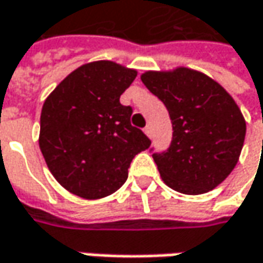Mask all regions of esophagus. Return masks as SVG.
<instances>
[{
  "instance_id": "34e87169",
  "label": "esophagus",
  "mask_w": 263,
  "mask_h": 263,
  "mask_svg": "<svg viewBox=\"0 0 263 263\" xmlns=\"http://www.w3.org/2000/svg\"><path fill=\"white\" fill-rule=\"evenodd\" d=\"M144 132H145V134H147V135H148V137L152 138V137H153V131H152V125H147V126L144 128Z\"/></svg>"
}]
</instances>
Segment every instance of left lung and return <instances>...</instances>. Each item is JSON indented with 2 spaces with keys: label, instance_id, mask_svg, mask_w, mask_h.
Returning a JSON list of instances; mask_svg holds the SVG:
<instances>
[{
  "label": "left lung",
  "instance_id": "8db88e82",
  "mask_svg": "<svg viewBox=\"0 0 263 263\" xmlns=\"http://www.w3.org/2000/svg\"><path fill=\"white\" fill-rule=\"evenodd\" d=\"M141 81L169 111L172 141L150 152L166 185L203 194L231 174L241 153L246 122L233 97L209 76L181 67L145 72Z\"/></svg>",
  "mask_w": 263,
  "mask_h": 263
}]
</instances>
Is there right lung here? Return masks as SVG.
I'll use <instances>...</instances> for the list:
<instances>
[{
	"instance_id": "right-lung-1",
	"label": "right lung",
	"mask_w": 263,
	"mask_h": 263,
	"mask_svg": "<svg viewBox=\"0 0 263 263\" xmlns=\"http://www.w3.org/2000/svg\"><path fill=\"white\" fill-rule=\"evenodd\" d=\"M137 76L111 62L84 64L60 82L41 113L40 147L54 178L84 199L119 190L150 138L131 125L119 98Z\"/></svg>"
}]
</instances>
